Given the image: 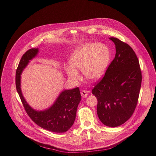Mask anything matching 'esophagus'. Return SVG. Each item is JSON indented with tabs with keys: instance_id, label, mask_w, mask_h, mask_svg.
Instances as JSON below:
<instances>
[{
	"instance_id": "esophagus-1",
	"label": "esophagus",
	"mask_w": 156,
	"mask_h": 156,
	"mask_svg": "<svg viewBox=\"0 0 156 156\" xmlns=\"http://www.w3.org/2000/svg\"><path fill=\"white\" fill-rule=\"evenodd\" d=\"M80 94H81V95H82V97L83 98H86V97H87V95H88V93H87L85 90H83L80 92Z\"/></svg>"
}]
</instances>
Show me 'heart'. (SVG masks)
Instances as JSON below:
<instances>
[{
	"label": "heart",
	"instance_id": "heart-1",
	"mask_svg": "<svg viewBox=\"0 0 156 156\" xmlns=\"http://www.w3.org/2000/svg\"><path fill=\"white\" fill-rule=\"evenodd\" d=\"M110 58V51L102 43L81 45L72 54L69 61L64 66L68 77L77 82L80 79L77 69L82 70L83 76L90 80L100 79L105 73Z\"/></svg>",
	"mask_w": 156,
	"mask_h": 156
}]
</instances>
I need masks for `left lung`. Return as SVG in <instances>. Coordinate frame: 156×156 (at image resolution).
I'll list each match as a JSON object with an SVG mask.
<instances>
[{
  "label": "left lung",
  "instance_id": "left-lung-1",
  "mask_svg": "<svg viewBox=\"0 0 156 156\" xmlns=\"http://www.w3.org/2000/svg\"><path fill=\"white\" fill-rule=\"evenodd\" d=\"M109 39L115 45V57L92 93L97 99V111L101 122L106 126L116 127L133 114L141 87L142 73L133 48L116 38Z\"/></svg>",
  "mask_w": 156,
  "mask_h": 156
}]
</instances>
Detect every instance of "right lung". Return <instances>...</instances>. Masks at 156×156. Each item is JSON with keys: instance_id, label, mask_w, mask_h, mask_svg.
Masks as SVG:
<instances>
[{"instance_id": "1", "label": "right lung", "mask_w": 156, "mask_h": 156, "mask_svg": "<svg viewBox=\"0 0 156 156\" xmlns=\"http://www.w3.org/2000/svg\"><path fill=\"white\" fill-rule=\"evenodd\" d=\"M38 48H31L24 53L16 70V85L23 107L30 119L41 128L55 133H64L74 124L81 95L78 87L64 90L55 103L44 111L33 109L24 100L20 88V75L29 61L37 55Z\"/></svg>"}]
</instances>
